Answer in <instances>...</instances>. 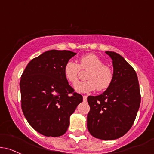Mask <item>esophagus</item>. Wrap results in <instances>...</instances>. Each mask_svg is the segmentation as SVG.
Instances as JSON below:
<instances>
[{"label":"esophagus","instance_id":"esophagus-1","mask_svg":"<svg viewBox=\"0 0 154 154\" xmlns=\"http://www.w3.org/2000/svg\"><path fill=\"white\" fill-rule=\"evenodd\" d=\"M83 97V101H86L87 100V96H85V95H84V96H82Z\"/></svg>","mask_w":154,"mask_h":154}]
</instances>
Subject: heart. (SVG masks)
Returning a JSON list of instances; mask_svg holds the SVG:
<instances>
[{"label":"heart","mask_w":154,"mask_h":154,"mask_svg":"<svg viewBox=\"0 0 154 154\" xmlns=\"http://www.w3.org/2000/svg\"><path fill=\"white\" fill-rule=\"evenodd\" d=\"M88 70L86 78L87 80L74 85V89L80 93H87L97 90L103 91L108 89L114 79V73L110 66L94 54H87L79 60V64L69 60L63 68L64 76L68 82L74 84L79 78L80 69Z\"/></svg>","instance_id":"1"}]
</instances>
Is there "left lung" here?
I'll return each instance as SVG.
<instances>
[{"instance_id":"1","label":"left lung","mask_w":154,"mask_h":154,"mask_svg":"<svg viewBox=\"0 0 154 154\" xmlns=\"http://www.w3.org/2000/svg\"><path fill=\"white\" fill-rule=\"evenodd\" d=\"M112 59L114 79L106 91L88 96L90 111L87 128L94 137L113 140L122 137L134 124L141 101L140 85L135 70L114 51H106Z\"/></svg>"}]
</instances>
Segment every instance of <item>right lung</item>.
<instances>
[{
	"label": "right lung",
	"mask_w": 154,
	"mask_h": 154,
	"mask_svg": "<svg viewBox=\"0 0 154 154\" xmlns=\"http://www.w3.org/2000/svg\"><path fill=\"white\" fill-rule=\"evenodd\" d=\"M76 53L49 50L34 58L20 81L21 108L29 125L46 137L63 135L69 118L82 96L74 92L63 73L65 64Z\"/></svg>",
	"instance_id": "right-lung-1"
}]
</instances>
